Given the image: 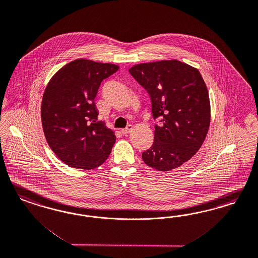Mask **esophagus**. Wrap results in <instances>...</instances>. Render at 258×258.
Masks as SVG:
<instances>
[{
	"mask_svg": "<svg viewBox=\"0 0 258 258\" xmlns=\"http://www.w3.org/2000/svg\"><path fill=\"white\" fill-rule=\"evenodd\" d=\"M132 130H133V125H132V124H128L125 128H123L121 132H122V134H127L132 132Z\"/></svg>",
	"mask_w": 258,
	"mask_h": 258,
	"instance_id": "1",
	"label": "esophagus"
}]
</instances>
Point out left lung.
Here are the masks:
<instances>
[{
	"instance_id": "1",
	"label": "left lung",
	"mask_w": 258,
	"mask_h": 258,
	"mask_svg": "<svg viewBox=\"0 0 258 258\" xmlns=\"http://www.w3.org/2000/svg\"><path fill=\"white\" fill-rule=\"evenodd\" d=\"M128 71L148 91L158 121L143 161L161 171L178 168L200 149L210 126V98L200 72L177 60L140 63Z\"/></svg>"
}]
</instances>
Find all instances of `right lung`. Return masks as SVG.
I'll return each mask as SVG.
<instances>
[{
  "label": "right lung",
  "mask_w": 258,
  "mask_h": 258,
  "mask_svg": "<svg viewBox=\"0 0 258 258\" xmlns=\"http://www.w3.org/2000/svg\"><path fill=\"white\" fill-rule=\"evenodd\" d=\"M118 70L112 63L78 59L62 67L45 89L41 107L45 139L70 167L97 168L111 152L115 135L98 121L94 99L102 81Z\"/></svg>",
  "instance_id": "obj_1"
}]
</instances>
